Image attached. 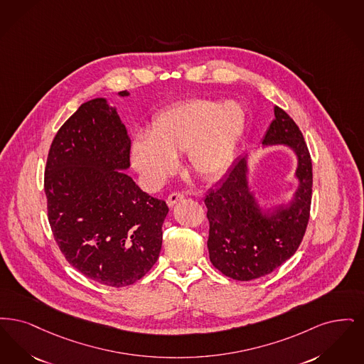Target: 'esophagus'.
<instances>
[{
    "label": "esophagus",
    "instance_id": "obj_1",
    "mask_svg": "<svg viewBox=\"0 0 364 364\" xmlns=\"http://www.w3.org/2000/svg\"><path fill=\"white\" fill-rule=\"evenodd\" d=\"M185 196L182 193H171L168 197H167V205L174 206L178 201L183 200Z\"/></svg>",
    "mask_w": 364,
    "mask_h": 364
}]
</instances>
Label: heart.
Here are the masks:
<instances>
[{
  "instance_id": "heart-1",
  "label": "heart",
  "mask_w": 364,
  "mask_h": 364,
  "mask_svg": "<svg viewBox=\"0 0 364 364\" xmlns=\"http://www.w3.org/2000/svg\"><path fill=\"white\" fill-rule=\"evenodd\" d=\"M246 110L234 102L191 99L159 111L148 136H137L130 148L134 168L149 186L161 185L176 170V156L186 152L189 168L213 179L231 166L246 127Z\"/></svg>"
}]
</instances>
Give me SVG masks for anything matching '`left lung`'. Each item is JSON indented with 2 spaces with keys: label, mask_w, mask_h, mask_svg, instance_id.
Returning a JSON list of instances; mask_svg holds the SVG:
<instances>
[{
  "label": "left lung",
  "mask_w": 364,
  "mask_h": 364,
  "mask_svg": "<svg viewBox=\"0 0 364 364\" xmlns=\"http://www.w3.org/2000/svg\"><path fill=\"white\" fill-rule=\"evenodd\" d=\"M283 145L296 158L298 189L287 204L265 209L249 181V152L237 158L222 183L205 196L208 250L215 268L240 282L272 273L298 250L310 216L313 166L294 119L274 106L262 148Z\"/></svg>",
  "instance_id": "8db88e82"
}]
</instances>
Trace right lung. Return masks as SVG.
I'll return each instance as SVG.
<instances>
[{
  "mask_svg": "<svg viewBox=\"0 0 364 364\" xmlns=\"http://www.w3.org/2000/svg\"><path fill=\"white\" fill-rule=\"evenodd\" d=\"M130 145L117 109L96 97L57 132L45 171L48 223L60 250L88 279L117 288L155 265L168 213L163 200L125 173Z\"/></svg>",
  "mask_w": 364,
  "mask_h": 364,
  "instance_id": "obj_1",
  "label": "right lung"
}]
</instances>
